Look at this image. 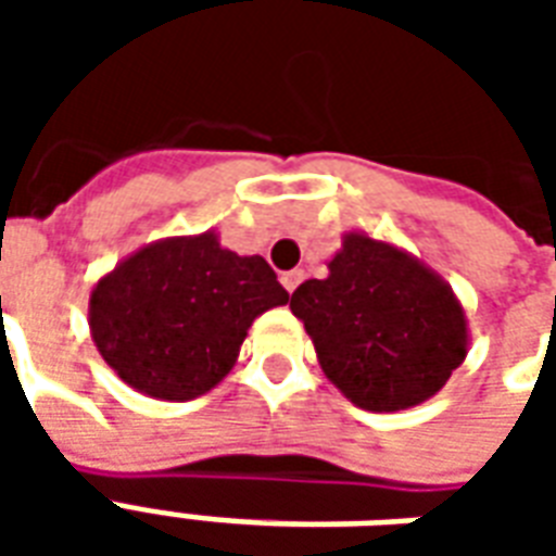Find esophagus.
Here are the masks:
<instances>
[{"label":"esophagus","instance_id":"esophagus-1","mask_svg":"<svg viewBox=\"0 0 556 556\" xmlns=\"http://www.w3.org/2000/svg\"><path fill=\"white\" fill-rule=\"evenodd\" d=\"M301 279H303V270H289V274H282V277H279V282H282V289L291 294V291L301 286Z\"/></svg>","mask_w":556,"mask_h":556}]
</instances>
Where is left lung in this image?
I'll return each instance as SVG.
<instances>
[{
  "label": "left lung",
  "mask_w": 556,
  "mask_h": 556,
  "mask_svg": "<svg viewBox=\"0 0 556 556\" xmlns=\"http://www.w3.org/2000/svg\"><path fill=\"white\" fill-rule=\"evenodd\" d=\"M325 279L291 294L321 372L357 408L390 414L441 393L470 349L450 282L396 243L345 231Z\"/></svg>",
  "instance_id": "8db88e82"
}]
</instances>
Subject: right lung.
Masks as SVG:
<instances>
[{"label":"right lung","instance_id":"obj_1","mask_svg":"<svg viewBox=\"0 0 556 556\" xmlns=\"http://www.w3.org/2000/svg\"><path fill=\"white\" fill-rule=\"evenodd\" d=\"M289 303L262 255H238L214 229L160 238L103 274L89 330L106 366L160 402L205 396L238 363L247 330Z\"/></svg>","mask_w":556,"mask_h":556}]
</instances>
